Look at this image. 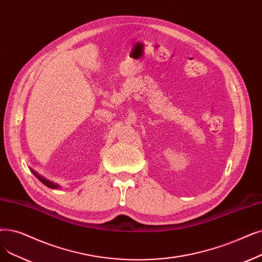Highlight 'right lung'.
<instances>
[{
    "label": "right lung",
    "instance_id": "obj_1",
    "mask_svg": "<svg viewBox=\"0 0 262 262\" xmlns=\"http://www.w3.org/2000/svg\"><path fill=\"white\" fill-rule=\"evenodd\" d=\"M33 173L35 174V177H37V179L41 182L42 184H45L46 186H48L49 188H52V189H55V188H59L60 186L58 185V184H55V183H52V182H50V181H48V180H46V179H43L42 177H40V176H38L37 173H35L33 171Z\"/></svg>",
    "mask_w": 262,
    "mask_h": 262
}]
</instances>
